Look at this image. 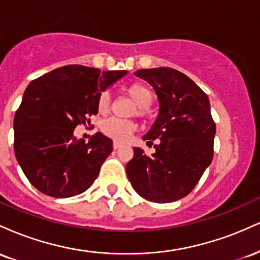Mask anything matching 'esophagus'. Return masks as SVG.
<instances>
[{"mask_svg": "<svg viewBox=\"0 0 260 260\" xmlns=\"http://www.w3.org/2000/svg\"><path fill=\"white\" fill-rule=\"evenodd\" d=\"M118 148H121V144L120 143H117V142H113V149H118Z\"/></svg>", "mask_w": 260, "mask_h": 260, "instance_id": "obj_1", "label": "esophagus"}]
</instances>
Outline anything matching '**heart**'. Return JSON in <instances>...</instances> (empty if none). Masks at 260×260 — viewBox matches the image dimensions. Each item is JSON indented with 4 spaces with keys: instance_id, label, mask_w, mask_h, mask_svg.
Returning a JSON list of instances; mask_svg holds the SVG:
<instances>
[{
    "instance_id": "b5f03b06",
    "label": "heart",
    "mask_w": 260,
    "mask_h": 260,
    "mask_svg": "<svg viewBox=\"0 0 260 260\" xmlns=\"http://www.w3.org/2000/svg\"><path fill=\"white\" fill-rule=\"evenodd\" d=\"M126 91L131 96V99L139 107V113L144 112V110H147L153 103V91L147 85L134 83V84L128 86ZM110 107H111V95H110V92H100L99 98H98V110H99V112L106 113L110 110ZM100 129L109 138L116 140V142H124L131 136V133L136 129V124L132 121L111 117L103 121Z\"/></svg>"
}]
</instances>
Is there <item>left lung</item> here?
<instances>
[{"label":"left lung","mask_w":260,"mask_h":260,"mask_svg":"<svg viewBox=\"0 0 260 260\" xmlns=\"http://www.w3.org/2000/svg\"><path fill=\"white\" fill-rule=\"evenodd\" d=\"M137 77L154 88L159 115L143 137L154 145L148 156L133 148L128 180L139 196L155 203H171L189 194L214 155L216 126L204 91L186 74L170 67L139 70Z\"/></svg>","instance_id":"1"}]
</instances>
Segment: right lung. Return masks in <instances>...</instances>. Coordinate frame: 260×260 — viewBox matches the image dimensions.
I'll return each instance as SVG.
<instances>
[{
    "label": "right lung",
    "instance_id": "right-lung-1",
    "mask_svg": "<svg viewBox=\"0 0 260 260\" xmlns=\"http://www.w3.org/2000/svg\"><path fill=\"white\" fill-rule=\"evenodd\" d=\"M126 73L70 64L29 83L14 115V154L38 190L68 198L91 186L112 140L98 132L85 143L74 129L90 123L100 92Z\"/></svg>",
    "mask_w": 260,
    "mask_h": 260
}]
</instances>
